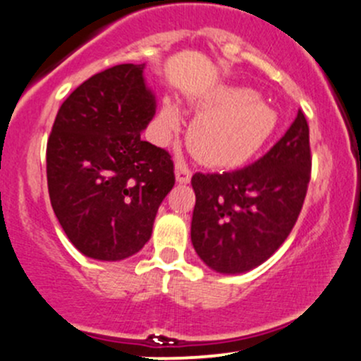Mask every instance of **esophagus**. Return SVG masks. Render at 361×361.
Returning a JSON list of instances; mask_svg holds the SVG:
<instances>
[{
	"instance_id": "34e87169",
	"label": "esophagus",
	"mask_w": 361,
	"mask_h": 361,
	"mask_svg": "<svg viewBox=\"0 0 361 361\" xmlns=\"http://www.w3.org/2000/svg\"><path fill=\"white\" fill-rule=\"evenodd\" d=\"M174 174H176L178 183H188L190 178H192V171L188 169V166L180 161H178L176 166H174Z\"/></svg>"
}]
</instances>
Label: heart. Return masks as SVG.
<instances>
[{
  "mask_svg": "<svg viewBox=\"0 0 361 361\" xmlns=\"http://www.w3.org/2000/svg\"><path fill=\"white\" fill-rule=\"evenodd\" d=\"M199 109L188 142L211 166L233 168L250 161L277 128L276 109L247 87H216L200 99ZM157 126L162 135L180 126V108L171 99L162 102Z\"/></svg>",
  "mask_w": 361,
  "mask_h": 361,
  "instance_id": "1",
  "label": "heart"
}]
</instances>
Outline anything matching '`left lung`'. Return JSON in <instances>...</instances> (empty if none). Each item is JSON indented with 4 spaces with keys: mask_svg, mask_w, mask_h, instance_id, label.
I'll return each instance as SVG.
<instances>
[{
    "mask_svg": "<svg viewBox=\"0 0 361 361\" xmlns=\"http://www.w3.org/2000/svg\"><path fill=\"white\" fill-rule=\"evenodd\" d=\"M308 123L302 111L284 137L253 164L195 173L192 243L207 267L241 274L264 264L298 219L310 181Z\"/></svg>",
    "mask_w": 361,
    "mask_h": 361,
    "instance_id": "8db88e82",
    "label": "left lung"
}]
</instances>
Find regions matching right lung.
I'll return each mask as SVG.
<instances>
[{
  "label": "right lung",
  "instance_id": "1",
  "mask_svg": "<svg viewBox=\"0 0 361 361\" xmlns=\"http://www.w3.org/2000/svg\"><path fill=\"white\" fill-rule=\"evenodd\" d=\"M144 70L116 65L78 85L47 140L53 211L73 247L102 262L144 248L174 187L171 156L140 138L157 108Z\"/></svg>",
  "mask_w": 361,
  "mask_h": 361
}]
</instances>
